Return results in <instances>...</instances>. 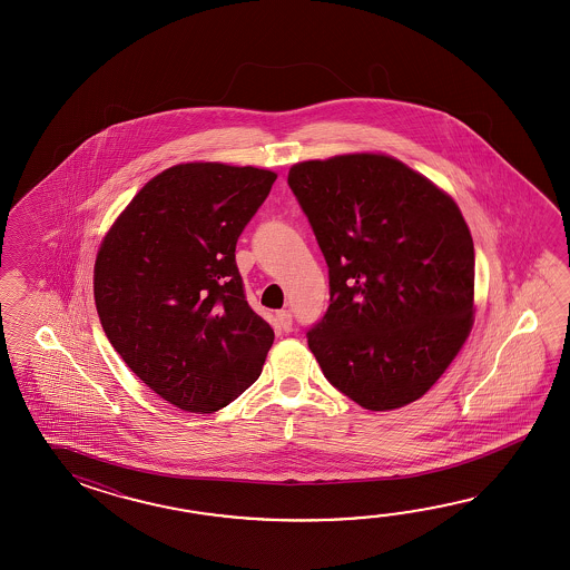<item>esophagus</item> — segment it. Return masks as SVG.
I'll use <instances>...</instances> for the list:
<instances>
[{
	"mask_svg": "<svg viewBox=\"0 0 570 570\" xmlns=\"http://www.w3.org/2000/svg\"><path fill=\"white\" fill-rule=\"evenodd\" d=\"M277 324H279L283 332H289L291 326H293V317H291L289 309H281V312H277Z\"/></svg>",
	"mask_w": 570,
	"mask_h": 570,
	"instance_id": "obj_1",
	"label": "esophagus"
}]
</instances>
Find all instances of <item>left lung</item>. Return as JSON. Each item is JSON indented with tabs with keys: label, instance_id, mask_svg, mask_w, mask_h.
Here are the masks:
<instances>
[{
	"label": "left lung",
	"instance_id": "1",
	"mask_svg": "<svg viewBox=\"0 0 570 570\" xmlns=\"http://www.w3.org/2000/svg\"><path fill=\"white\" fill-rule=\"evenodd\" d=\"M287 183L330 277L327 312L307 330L315 361L364 410L420 400L473 327L474 246L461 209L385 155L305 160Z\"/></svg>",
	"mask_w": 570,
	"mask_h": 570
}]
</instances>
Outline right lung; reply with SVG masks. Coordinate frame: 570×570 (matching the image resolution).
Instances as JSON below:
<instances>
[{
  "label": "right lung",
  "mask_w": 570,
  "mask_h": 570,
  "mask_svg": "<svg viewBox=\"0 0 570 570\" xmlns=\"http://www.w3.org/2000/svg\"><path fill=\"white\" fill-rule=\"evenodd\" d=\"M275 179L256 167L175 165L134 195L99 246L104 332L179 410L218 412L263 371L275 332L246 302L234 253Z\"/></svg>",
  "instance_id": "obj_1"
}]
</instances>
